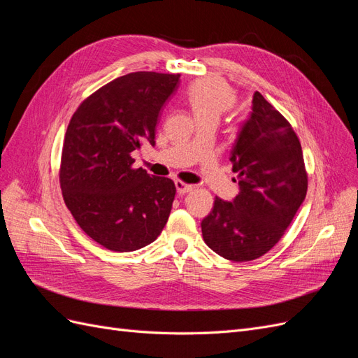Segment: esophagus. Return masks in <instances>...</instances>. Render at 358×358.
Here are the masks:
<instances>
[{"instance_id":"esophagus-1","label":"esophagus","mask_w":358,"mask_h":358,"mask_svg":"<svg viewBox=\"0 0 358 358\" xmlns=\"http://www.w3.org/2000/svg\"><path fill=\"white\" fill-rule=\"evenodd\" d=\"M176 191H178V194H187V192H189V191H192V185H189V183H185V182H182V180H176Z\"/></svg>"}]
</instances>
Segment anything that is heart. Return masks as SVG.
I'll return each mask as SVG.
<instances>
[{"label": "heart", "mask_w": 358, "mask_h": 358, "mask_svg": "<svg viewBox=\"0 0 358 358\" xmlns=\"http://www.w3.org/2000/svg\"><path fill=\"white\" fill-rule=\"evenodd\" d=\"M236 101V95L229 85L204 79L192 83L187 91V103L196 119L215 116L220 117L222 112L229 110Z\"/></svg>", "instance_id": "heart-1"}]
</instances>
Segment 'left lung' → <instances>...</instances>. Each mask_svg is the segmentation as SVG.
<instances>
[{"label":"left lung","mask_w":358,"mask_h":358,"mask_svg":"<svg viewBox=\"0 0 358 358\" xmlns=\"http://www.w3.org/2000/svg\"><path fill=\"white\" fill-rule=\"evenodd\" d=\"M251 109L230 157L239 194L231 201L216 197L212 212L201 221L206 245L231 262H251L270 251L308 191L294 129L258 91Z\"/></svg>","instance_id":"left-lung-1"}]
</instances>
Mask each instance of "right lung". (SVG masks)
Masks as SVG:
<instances>
[{
    "label": "right lung",
    "mask_w": 358,
    "mask_h": 358,
    "mask_svg": "<svg viewBox=\"0 0 358 358\" xmlns=\"http://www.w3.org/2000/svg\"><path fill=\"white\" fill-rule=\"evenodd\" d=\"M179 78L121 76L88 96L69 124L59 170L64 201L80 229L110 251H137L167 224L175 182L133 169L131 152L155 145L159 113Z\"/></svg>",
    "instance_id": "obj_1"
}]
</instances>
